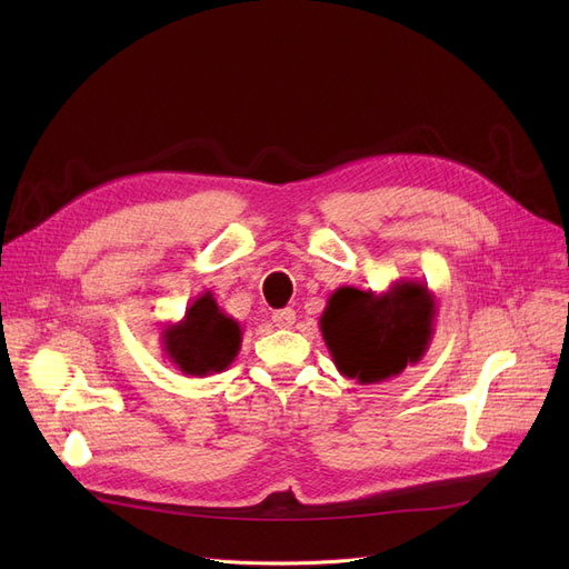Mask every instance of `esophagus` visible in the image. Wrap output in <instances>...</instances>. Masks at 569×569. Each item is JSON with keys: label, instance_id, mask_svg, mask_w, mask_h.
Masks as SVG:
<instances>
[{"label": "esophagus", "instance_id": "34e87169", "mask_svg": "<svg viewBox=\"0 0 569 569\" xmlns=\"http://www.w3.org/2000/svg\"><path fill=\"white\" fill-rule=\"evenodd\" d=\"M272 320H274V325H277V327H281V330H288V327H292V325H295V311H292V309L274 311Z\"/></svg>", "mask_w": 569, "mask_h": 569}]
</instances>
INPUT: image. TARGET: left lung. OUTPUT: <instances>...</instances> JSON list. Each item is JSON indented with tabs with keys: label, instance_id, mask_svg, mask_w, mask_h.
<instances>
[{
	"label": "left lung",
	"instance_id": "8db88e82",
	"mask_svg": "<svg viewBox=\"0 0 569 569\" xmlns=\"http://www.w3.org/2000/svg\"><path fill=\"white\" fill-rule=\"evenodd\" d=\"M436 313V295L422 281L399 279L382 292L341 286L327 300L320 332L339 373L371 385L422 360Z\"/></svg>",
	"mask_w": 569,
	"mask_h": 569
}]
</instances>
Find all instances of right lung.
Here are the masks:
<instances>
[{"label":"right lung","mask_w":569,"mask_h":569,"mask_svg":"<svg viewBox=\"0 0 569 569\" xmlns=\"http://www.w3.org/2000/svg\"><path fill=\"white\" fill-rule=\"evenodd\" d=\"M242 332V325L223 313L214 295L204 290L187 307L182 320L163 327L161 348L177 371L204 378L226 371L234 362Z\"/></svg>","instance_id":"right-lung-1"}]
</instances>
